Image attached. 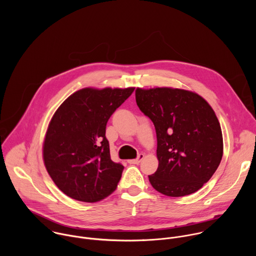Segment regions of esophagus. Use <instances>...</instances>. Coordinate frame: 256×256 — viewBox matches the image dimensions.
<instances>
[{"label": "esophagus", "instance_id": "esophagus-1", "mask_svg": "<svg viewBox=\"0 0 256 256\" xmlns=\"http://www.w3.org/2000/svg\"><path fill=\"white\" fill-rule=\"evenodd\" d=\"M144 159V154H140L138 156V158L136 159H132V160H128V162L130 163V164H138V163H140V161Z\"/></svg>", "mask_w": 256, "mask_h": 256}]
</instances>
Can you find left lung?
Masks as SVG:
<instances>
[{
	"label": "left lung",
	"mask_w": 256,
	"mask_h": 256,
	"mask_svg": "<svg viewBox=\"0 0 256 256\" xmlns=\"http://www.w3.org/2000/svg\"><path fill=\"white\" fill-rule=\"evenodd\" d=\"M136 101L157 134L159 165L149 175L152 186L173 198L198 192L223 156L222 130L210 105L196 92L170 87L136 88Z\"/></svg>",
	"instance_id": "1"
}]
</instances>
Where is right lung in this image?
Returning a JSON list of instances; mask_svg holds the SVG:
<instances>
[{
    "label": "right lung",
    "mask_w": 256,
    "mask_h": 256,
    "mask_svg": "<svg viewBox=\"0 0 256 256\" xmlns=\"http://www.w3.org/2000/svg\"><path fill=\"white\" fill-rule=\"evenodd\" d=\"M134 90L84 88L56 109L46 134L42 157L54 184L68 196L96 202L118 188L124 166L110 158L105 128Z\"/></svg>",
    "instance_id": "obj_1"
}]
</instances>
